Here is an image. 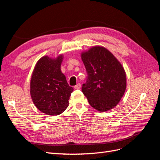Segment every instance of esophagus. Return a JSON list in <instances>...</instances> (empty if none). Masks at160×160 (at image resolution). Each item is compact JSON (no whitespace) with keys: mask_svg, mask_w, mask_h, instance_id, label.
Listing matches in <instances>:
<instances>
[{"mask_svg":"<svg viewBox=\"0 0 160 160\" xmlns=\"http://www.w3.org/2000/svg\"><path fill=\"white\" fill-rule=\"evenodd\" d=\"M81 84L80 83H77L75 87H74V88L75 89H79L80 88H81Z\"/></svg>","mask_w":160,"mask_h":160,"instance_id":"obj_1","label":"esophagus"}]
</instances>
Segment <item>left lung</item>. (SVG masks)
Instances as JSON below:
<instances>
[{
  "instance_id": "8db88e82",
  "label": "left lung",
  "mask_w": 160,
  "mask_h": 160,
  "mask_svg": "<svg viewBox=\"0 0 160 160\" xmlns=\"http://www.w3.org/2000/svg\"><path fill=\"white\" fill-rule=\"evenodd\" d=\"M88 72L82 92L92 108L101 112L114 108L126 89V73L121 62L108 49L93 46L81 52Z\"/></svg>"
}]
</instances>
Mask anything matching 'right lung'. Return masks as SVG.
Returning a JSON list of instances; mask_svg holds the SVG:
<instances>
[{
    "label": "right lung",
    "instance_id": "right-lung-1",
    "mask_svg": "<svg viewBox=\"0 0 160 160\" xmlns=\"http://www.w3.org/2000/svg\"><path fill=\"white\" fill-rule=\"evenodd\" d=\"M63 55L56 58L47 55L38 60L30 81V94L36 108L48 115H58L69 106L73 88L67 83L61 70Z\"/></svg>",
    "mask_w": 160,
    "mask_h": 160
}]
</instances>
